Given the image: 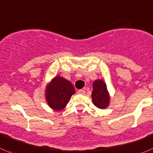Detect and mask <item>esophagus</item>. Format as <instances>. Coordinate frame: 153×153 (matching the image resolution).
<instances>
[{
    "label": "esophagus",
    "mask_w": 153,
    "mask_h": 153,
    "mask_svg": "<svg viewBox=\"0 0 153 153\" xmlns=\"http://www.w3.org/2000/svg\"><path fill=\"white\" fill-rule=\"evenodd\" d=\"M78 94H84V93H85V90L81 89V90H78Z\"/></svg>",
    "instance_id": "1"
}]
</instances>
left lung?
Returning a JSON list of instances; mask_svg holds the SVG:
<instances>
[{
    "instance_id": "obj_1",
    "label": "left lung",
    "mask_w": 153,
    "mask_h": 153,
    "mask_svg": "<svg viewBox=\"0 0 153 153\" xmlns=\"http://www.w3.org/2000/svg\"><path fill=\"white\" fill-rule=\"evenodd\" d=\"M93 87L92 100L93 104L100 109L106 108L109 104L110 97L105 83L102 80H96L93 82Z\"/></svg>"
}]
</instances>
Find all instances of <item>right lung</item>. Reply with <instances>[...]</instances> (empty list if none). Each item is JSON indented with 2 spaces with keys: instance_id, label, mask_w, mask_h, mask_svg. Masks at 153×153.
Instances as JSON below:
<instances>
[{
  "instance_id": "add662e5",
  "label": "right lung",
  "mask_w": 153,
  "mask_h": 153,
  "mask_svg": "<svg viewBox=\"0 0 153 153\" xmlns=\"http://www.w3.org/2000/svg\"><path fill=\"white\" fill-rule=\"evenodd\" d=\"M75 90L70 81L57 76L47 86L45 98L48 105L55 111H60L66 107Z\"/></svg>"
}]
</instances>
